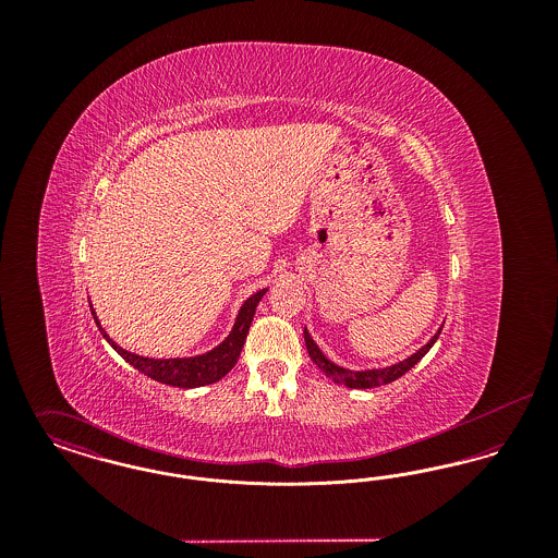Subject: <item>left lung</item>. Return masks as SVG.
I'll return each instance as SVG.
<instances>
[{
  "label": "left lung",
  "mask_w": 558,
  "mask_h": 558,
  "mask_svg": "<svg viewBox=\"0 0 558 558\" xmlns=\"http://www.w3.org/2000/svg\"><path fill=\"white\" fill-rule=\"evenodd\" d=\"M441 328H444V326H439V330L430 337V341H428L426 345L421 347L416 353H412L410 357L401 360L398 364H391V366H385V368H371V371H349V368H343V366L330 362V360L322 353V349L316 345V341L312 339V335L307 332V328L303 330V337H305V345H307L310 357L314 360V364H316L319 371L324 372L328 378H332L337 385H343V387H349V389H371V387L389 385V383L398 380L399 376L405 374L412 366H416V364L425 357L426 351L435 345V341L439 339Z\"/></svg>",
  "instance_id": "left-lung-1"
}]
</instances>
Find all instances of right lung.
I'll use <instances>...</instances> for the list:
<instances>
[{"instance_id": "right-lung-1", "label": "right lung", "mask_w": 558, "mask_h": 558, "mask_svg": "<svg viewBox=\"0 0 558 558\" xmlns=\"http://www.w3.org/2000/svg\"><path fill=\"white\" fill-rule=\"evenodd\" d=\"M267 289L251 294L242 307L239 310L236 322L230 330V335L219 343L213 347L211 351L201 353V355H192V357H144V355H135L132 351H125L123 347L117 345L107 335V330L100 326V319L96 316L94 307H92V316L96 319L102 337L107 339L110 347L125 360L130 362L135 371L150 376L153 380H159L162 385H171V387H180V389H192V387H203V385H211L217 383L219 378H223L228 372L232 371L239 362L240 351L246 341L251 322L255 316V310L262 301V296L266 294Z\"/></svg>"}]
</instances>
